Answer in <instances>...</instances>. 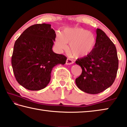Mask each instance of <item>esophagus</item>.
I'll return each mask as SVG.
<instances>
[{
  "label": "esophagus",
  "instance_id": "esophagus-1",
  "mask_svg": "<svg viewBox=\"0 0 127 127\" xmlns=\"http://www.w3.org/2000/svg\"><path fill=\"white\" fill-rule=\"evenodd\" d=\"M73 63H74L73 61L70 58H67V59H66V64H67V65L72 64Z\"/></svg>",
  "mask_w": 127,
  "mask_h": 127
}]
</instances>
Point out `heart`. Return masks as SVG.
Wrapping results in <instances>:
<instances>
[{"instance_id":"obj_1","label":"heart","mask_w":127,"mask_h":127,"mask_svg":"<svg viewBox=\"0 0 127 127\" xmlns=\"http://www.w3.org/2000/svg\"><path fill=\"white\" fill-rule=\"evenodd\" d=\"M69 50L74 57H84L93 50L96 45V37L92 32L82 28H65L61 35L55 38V45L59 51Z\"/></svg>"}]
</instances>
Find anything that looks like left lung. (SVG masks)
<instances>
[{"instance_id": "left-lung-1", "label": "left lung", "mask_w": 127, "mask_h": 127, "mask_svg": "<svg viewBox=\"0 0 127 127\" xmlns=\"http://www.w3.org/2000/svg\"><path fill=\"white\" fill-rule=\"evenodd\" d=\"M96 34L93 50L76 61L82 69L80 76L76 79V85L82 91L90 94L100 93L113 85L119 63L114 43L101 30L97 29Z\"/></svg>"}]
</instances>
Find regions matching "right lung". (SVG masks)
<instances>
[{"instance_id": "right-lung-1", "label": "right lung", "mask_w": 127, "mask_h": 127, "mask_svg": "<svg viewBox=\"0 0 127 127\" xmlns=\"http://www.w3.org/2000/svg\"><path fill=\"white\" fill-rule=\"evenodd\" d=\"M56 34L51 25L36 24L25 30L14 43L12 57L17 81L31 91L49 84L54 66L65 63L66 57L52 50Z\"/></svg>"}]
</instances>
